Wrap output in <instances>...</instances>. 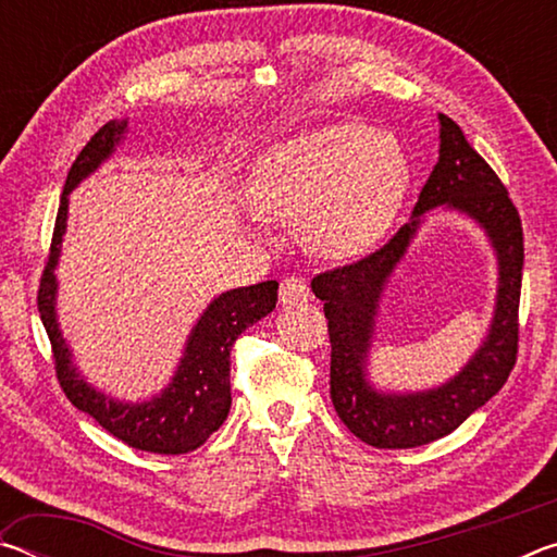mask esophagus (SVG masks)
Instances as JSON below:
<instances>
[{"instance_id": "obj_1", "label": "esophagus", "mask_w": 557, "mask_h": 557, "mask_svg": "<svg viewBox=\"0 0 557 557\" xmlns=\"http://www.w3.org/2000/svg\"><path fill=\"white\" fill-rule=\"evenodd\" d=\"M309 299V285L305 277L289 275L280 282V301L282 305H299Z\"/></svg>"}]
</instances>
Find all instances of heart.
<instances>
[{
  "instance_id": "1",
  "label": "heart",
  "mask_w": 557,
  "mask_h": 557,
  "mask_svg": "<svg viewBox=\"0 0 557 557\" xmlns=\"http://www.w3.org/2000/svg\"><path fill=\"white\" fill-rule=\"evenodd\" d=\"M408 164L391 135L334 122L272 145L252 169L250 199L268 219L301 221L326 258L371 250L400 209Z\"/></svg>"
}]
</instances>
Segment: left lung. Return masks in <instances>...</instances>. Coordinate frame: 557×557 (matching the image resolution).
Wrapping results in <instances>:
<instances>
[{
  "instance_id": "1",
  "label": "left lung",
  "mask_w": 557,
  "mask_h": 557,
  "mask_svg": "<svg viewBox=\"0 0 557 557\" xmlns=\"http://www.w3.org/2000/svg\"><path fill=\"white\" fill-rule=\"evenodd\" d=\"M440 162L422 186L412 221L393 238L348 265L319 272L312 292L324 301L332 342V403L338 418L366 445L408 449L457 430L471 412L502 391L518 356V301L523 277L521 215L502 178L467 143L455 120L440 115ZM447 202L482 222L499 252V297L493 332L457 380L437 392L383 396L364 383L374 305L384 280L417 230L419 215Z\"/></svg>"
}]
</instances>
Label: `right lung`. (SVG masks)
I'll return each mask as SVG.
<instances>
[{
  "instance_id": "right-lung-1",
  "label": "right lung",
  "mask_w": 557,
  "mask_h": 557,
  "mask_svg": "<svg viewBox=\"0 0 557 557\" xmlns=\"http://www.w3.org/2000/svg\"><path fill=\"white\" fill-rule=\"evenodd\" d=\"M127 122H106L75 162L65 178L59 213H55L53 238L49 248V260L41 272L39 314L46 334L51 342L53 369L61 391L75 408L88 412L102 430L112 437L125 442L127 447L154 451V455H184L194 451L223 425L231 410V346L245 329L256 324L258 319L270 314L277 301V282H258L252 287H238L211 301L199 324L194 326L191 338L186 344L182 366L169 388L159 398L132 405L117 403L92 391L86 381L75 375L71 366V351L65 346L53 314L55 301V277L53 268L59 260V245L65 231V215H69V194L86 178L92 169H98L102 159H108L120 143Z\"/></svg>"
}]
</instances>
